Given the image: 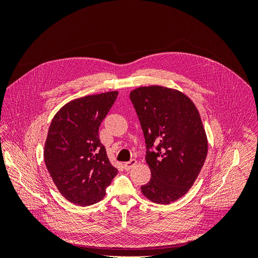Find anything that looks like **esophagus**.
I'll return each mask as SVG.
<instances>
[{"mask_svg": "<svg viewBox=\"0 0 258 258\" xmlns=\"http://www.w3.org/2000/svg\"><path fill=\"white\" fill-rule=\"evenodd\" d=\"M137 163H138V161L136 159H131L130 161L123 163V168L126 170H130V169L134 168L137 165Z\"/></svg>", "mask_w": 258, "mask_h": 258, "instance_id": "34e87169", "label": "esophagus"}]
</instances>
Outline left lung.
Instances as JSON below:
<instances>
[{"mask_svg": "<svg viewBox=\"0 0 258 258\" xmlns=\"http://www.w3.org/2000/svg\"><path fill=\"white\" fill-rule=\"evenodd\" d=\"M146 144L152 178L141 186L155 204L169 205L183 197L196 181L208 154V139L192 101L177 89L141 86L130 92ZM154 144L156 151L149 148Z\"/></svg>", "mask_w": 258, "mask_h": 258, "instance_id": "1", "label": "left lung"}]
</instances>
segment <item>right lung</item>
<instances>
[{
	"instance_id": "obj_1",
	"label": "right lung",
	"mask_w": 258,
	"mask_h": 258,
	"mask_svg": "<svg viewBox=\"0 0 258 258\" xmlns=\"http://www.w3.org/2000/svg\"><path fill=\"white\" fill-rule=\"evenodd\" d=\"M118 91L71 100L54 114L44 145L46 168L68 201L95 205L117 174L99 139V127Z\"/></svg>"
}]
</instances>
